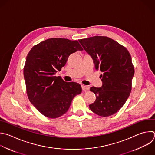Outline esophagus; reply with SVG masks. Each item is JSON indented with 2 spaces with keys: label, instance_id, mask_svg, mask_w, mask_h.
Listing matches in <instances>:
<instances>
[{
  "label": "esophagus",
  "instance_id": "1",
  "mask_svg": "<svg viewBox=\"0 0 155 155\" xmlns=\"http://www.w3.org/2000/svg\"><path fill=\"white\" fill-rule=\"evenodd\" d=\"M81 88H82V89H83V91H87V90L89 89V86H86V85H83V84L81 85Z\"/></svg>",
  "mask_w": 155,
  "mask_h": 155
}]
</instances>
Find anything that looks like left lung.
I'll use <instances>...</instances> for the list:
<instances>
[{"instance_id": "obj_1", "label": "left lung", "mask_w": 155, "mask_h": 155, "mask_svg": "<svg viewBox=\"0 0 155 155\" xmlns=\"http://www.w3.org/2000/svg\"><path fill=\"white\" fill-rule=\"evenodd\" d=\"M78 41L92 58L95 69L102 72L101 87L90 88L96 100L89 108L100 116H110L123 107L130 94L134 74L131 55L125 47L107 36Z\"/></svg>"}]
</instances>
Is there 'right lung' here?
<instances>
[{"instance_id": "right-lung-1", "label": "right lung", "mask_w": 155, "mask_h": 155, "mask_svg": "<svg viewBox=\"0 0 155 155\" xmlns=\"http://www.w3.org/2000/svg\"><path fill=\"white\" fill-rule=\"evenodd\" d=\"M83 50L77 41L55 38L35 45L28 54L24 68L27 95L45 117L55 119L64 114L72 99L81 92L80 84L66 82L55 74L71 54Z\"/></svg>"}]
</instances>
